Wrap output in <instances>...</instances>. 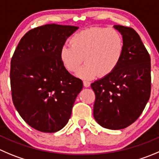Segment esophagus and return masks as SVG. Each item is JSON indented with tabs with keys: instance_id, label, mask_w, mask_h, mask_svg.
I'll list each match as a JSON object with an SVG mask.
<instances>
[{
	"instance_id": "1",
	"label": "esophagus",
	"mask_w": 159,
	"mask_h": 159,
	"mask_svg": "<svg viewBox=\"0 0 159 159\" xmlns=\"http://www.w3.org/2000/svg\"><path fill=\"white\" fill-rule=\"evenodd\" d=\"M84 87H90V83L87 80H84Z\"/></svg>"
}]
</instances>
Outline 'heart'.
I'll list each match as a JSON object with an SVG mask.
<instances>
[{
    "mask_svg": "<svg viewBox=\"0 0 159 159\" xmlns=\"http://www.w3.org/2000/svg\"><path fill=\"white\" fill-rule=\"evenodd\" d=\"M123 53L124 40L118 30L93 27L75 33L70 38V45L61 47L59 58L63 67L70 72H75L85 60L87 62L76 75L90 80L111 73L119 66Z\"/></svg>",
    "mask_w": 159,
    "mask_h": 159,
    "instance_id": "heart-1",
    "label": "heart"
}]
</instances>
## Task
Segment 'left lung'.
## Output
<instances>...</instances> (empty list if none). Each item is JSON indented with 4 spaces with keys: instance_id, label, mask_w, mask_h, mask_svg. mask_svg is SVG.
<instances>
[{
    "instance_id": "8db88e82",
    "label": "left lung",
    "mask_w": 159,
    "mask_h": 159,
    "mask_svg": "<svg viewBox=\"0 0 159 159\" xmlns=\"http://www.w3.org/2000/svg\"><path fill=\"white\" fill-rule=\"evenodd\" d=\"M122 33L124 53L109 75L91 84L95 93L93 117L102 127L121 129L141 115L151 95V58L133 28L114 25Z\"/></svg>"
}]
</instances>
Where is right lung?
<instances>
[{"instance_id":"right-lung-1","label":"right lung","mask_w":159,"mask_h":159,"mask_svg":"<svg viewBox=\"0 0 159 159\" xmlns=\"http://www.w3.org/2000/svg\"><path fill=\"white\" fill-rule=\"evenodd\" d=\"M78 29L48 24L27 32L11 60L10 80L13 104L33 129L54 133L70 119L83 81L61 64L59 52Z\"/></svg>"}]
</instances>
